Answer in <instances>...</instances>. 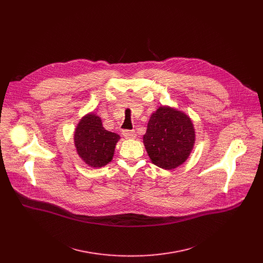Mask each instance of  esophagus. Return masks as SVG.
<instances>
[{
	"mask_svg": "<svg viewBox=\"0 0 263 263\" xmlns=\"http://www.w3.org/2000/svg\"><path fill=\"white\" fill-rule=\"evenodd\" d=\"M123 136L127 139H133L136 137V133H135V130H123L122 132Z\"/></svg>",
	"mask_w": 263,
	"mask_h": 263,
	"instance_id": "obj_1",
	"label": "esophagus"
}]
</instances>
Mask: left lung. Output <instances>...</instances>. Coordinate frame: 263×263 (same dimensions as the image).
Listing matches in <instances>:
<instances>
[{
	"instance_id": "left-lung-1",
	"label": "left lung",
	"mask_w": 263,
	"mask_h": 263,
	"mask_svg": "<svg viewBox=\"0 0 263 263\" xmlns=\"http://www.w3.org/2000/svg\"><path fill=\"white\" fill-rule=\"evenodd\" d=\"M143 143L155 165L164 170L176 168L192 152L195 143L194 125L181 111L161 106L149 118Z\"/></svg>"
}]
</instances>
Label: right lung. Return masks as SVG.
I'll return each instance as SVG.
<instances>
[{
    "label": "right lung",
    "instance_id": "obj_1",
    "mask_svg": "<svg viewBox=\"0 0 263 263\" xmlns=\"http://www.w3.org/2000/svg\"><path fill=\"white\" fill-rule=\"evenodd\" d=\"M73 139L84 162L91 167H102L112 160L120 135L105 130L101 119L89 114L77 125Z\"/></svg>",
    "mask_w": 263,
    "mask_h": 263
}]
</instances>
